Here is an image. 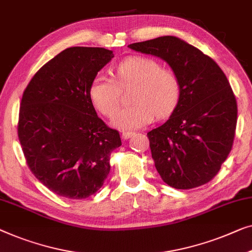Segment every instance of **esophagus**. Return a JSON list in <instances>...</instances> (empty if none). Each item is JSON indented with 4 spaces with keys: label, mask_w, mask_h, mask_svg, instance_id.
<instances>
[{
    "label": "esophagus",
    "mask_w": 252,
    "mask_h": 252,
    "mask_svg": "<svg viewBox=\"0 0 252 252\" xmlns=\"http://www.w3.org/2000/svg\"><path fill=\"white\" fill-rule=\"evenodd\" d=\"M134 135L133 132H123L122 133V137L124 138V140H128V138H130Z\"/></svg>",
    "instance_id": "1"
}]
</instances>
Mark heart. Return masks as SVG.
<instances>
[{"mask_svg":"<svg viewBox=\"0 0 252 252\" xmlns=\"http://www.w3.org/2000/svg\"><path fill=\"white\" fill-rule=\"evenodd\" d=\"M132 102L115 115L112 124L120 129H135L148 125L155 116L165 118L174 111L181 97L177 75L161 67L157 60L130 57L116 67V79L100 72L90 86V96L102 115L111 117L117 111L120 89L133 86Z\"/></svg>","mask_w":252,"mask_h":252,"instance_id":"b5f03b06","label":"heart"}]
</instances>
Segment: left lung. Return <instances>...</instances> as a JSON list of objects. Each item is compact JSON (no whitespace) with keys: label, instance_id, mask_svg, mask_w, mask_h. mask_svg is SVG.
<instances>
[{"label":"left lung","instance_id":"left-lung-1","mask_svg":"<svg viewBox=\"0 0 252 252\" xmlns=\"http://www.w3.org/2000/svg\"><path fill=\"white\" fill-rule=\"evenodd\" d=\"M128 47L165 60L180 79L181 97L173 114L148 133L159 175L178 189L208 183L232 150L238 120L235 95L223 70L210 57L175 36Z\"/></svg>","mask_w":252,"mask_h":252}]
</instances>
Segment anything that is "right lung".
<instances>
[{
    "label": "right lung",
    "instance_id": "1",
    "mask_svg": "<svg viewBox=\"0 0 252 252\" xmlns=\"http://www.w3.org/2000/svg\"><path fill=\"white\" fill-rule=\"evenodd\" d=\"M114 58L103 47L63 50L34 75L20 103L18 136L35 177L56 194L89 198L110 171L118 130L96 115L90 86Z\"/></svg>",
    "mask_w": 252,
    "mask_h": 252
}]
</instances>
